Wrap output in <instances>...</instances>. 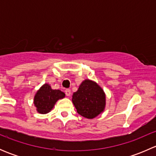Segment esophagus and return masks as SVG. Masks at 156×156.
<instances>
[{
	"mask_svg": "<svg viewBox=\"0 0 156 156\" xmlns=\"http://www.w3.org/2000/svg\"><path fill=\"white\" fill-rule=\"evenodd\" d=\"M65 93H66V95L67 97H69V96L71 95V90H70V89H66V90Z\"/></svg>",
	"mask_w": 156,
	"mask_h": 156,
	"instance_id": "34e87169",
	"label": "esophagus"
}]
</instances>
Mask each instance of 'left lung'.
<instances>
[{
  "instance_id": "obj_1",
  "label": "left lung",
  "mask_w": 156,
  "mask_h": 156,
  "mask_svg": "<svg viewBox=\"0 0 156 156\" xmlns=\"http://www.w3.org/2000/svg\"><path fill=\"white\" fill-rule=\"evenodd\" d=\"M72 103L78 114L92 119L104 111L106 95L97 83L86 79L72 95Z\"/></svg>"
}]
</instances>
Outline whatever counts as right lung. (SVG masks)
<instances>
[{"mask_svg": "<svg viewBox=\"0 0 156 156\" xmlns=\"http://www.w3.org/2000/svg\"><path fill=\"white\" fill-rule=\"evenodd\" d=\"M65 97V94L59 90H53L48 84H44L36 93L34 104L37 112L47 114L53 108L57 100Z\"/></svg>", "mask_w": 156, "mask_h": 156, "instance_id": "obj_1", "label": "right lung"}]
</instances>
